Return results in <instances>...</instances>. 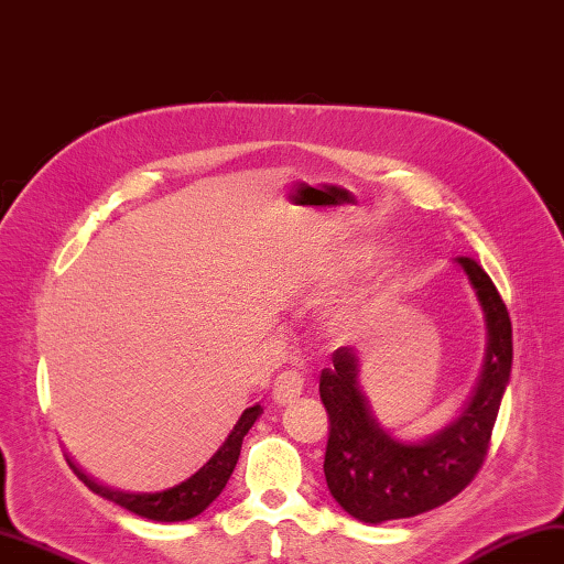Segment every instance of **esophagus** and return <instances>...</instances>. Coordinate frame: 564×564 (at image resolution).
Returning a JSON list of instances; mask_svg holds the SVG:
<instances>
[{"label": "esophagus", "instance_id": "esophagus-1", "mask_svg": "<svg viewBox=\"0 0 564 564\" xmlns=\"http://www.w3.org/2000/svg\"><path fill=\"white\" fill-rule=\"evenodd\" d=\"M300 394H303V377L295 370H285L276 379H273V389H271V399L279 405H285L295 401Z\"/></svg>", "mask_w": 564, "mask_h": 564}]
</instances>
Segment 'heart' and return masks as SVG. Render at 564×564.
<instances>
[{
  "label": "heart",
  "mask_w": 564,
  "mask_h": 564,
  "mask_svg": "<svg viewBox=\"0 0 564 564\" xmlns=\"http://www.w3.org/2000/svg\"><path fill=\"white\" fill-rule=\"evenodd\" d=\"M365 317H368V305H365L360 297H352V300H346L344 305L334 307L329 322L336 332L348 334V332H356L365 322Z\"/></svg>",
  "instance_id": "heart-1"
}]
</instances>
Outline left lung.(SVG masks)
I'll use <instances>...</instances> for the list:
<instances>
[{
  "mask_svg": "<svg viewBox=\"0 0 564 564\" xmlns=\"http://www.w3.org/2000/svg\"><path fill=\"white\" fill-rule=\"evenodd\" d=\"M486 317V360L459 415L423 440H399L379 425L360 387V352L334 350L319 377L329 413L324 476L344 512L365 523L409 519L459 495L486 459L502 394L512 372V322L495 283L478 261L456 257Z\"/></svg>",
  "mask_w": 564,
  "mask_h": 564,
  "instance_id": "1",
  "label": "left lung"
}]
</instances>
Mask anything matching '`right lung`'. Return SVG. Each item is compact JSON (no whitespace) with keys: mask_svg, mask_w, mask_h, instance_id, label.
I'll list each match as a JSON object with an SVG mask.
<instances>
[{"mask_svg":"<svg viewBox=\"0 0 564 564\" xmlns=\"http://www.w3.org/2000/svg\"><path fill=\"white\" fill-rule=\"evenodd\" d=\"M261 413H264V409H261L259 403L250 405V409L240 415V421L235 423L230 435L226 437V442L220 444L212 459L196 470L194 476L182 480L180 486L161 490V492L112 490L108 486H100V482H96L94 478H88L84 470L69 459V456H67V464L78 476V480H84V486L88 490H94L96 495L105 497V500L129 509V512H134L137 517L151 519V521H187L196 514H202L204 509L220 495V490L226 488L232 468H235V464H238L242 440Z\"/></svg>","mask_w":564,"mask_h":564,"instance_id":"add662e5","label":"right lung"}]
</instances>
